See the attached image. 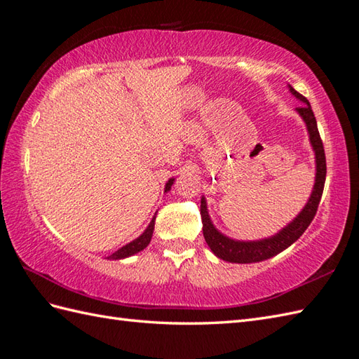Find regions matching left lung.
Here are the masks:
<instances>
[{
    "instance_id": "left-lung-1",
    "label": "left lung",
    "mask_w": 359,
    "mask_h": 359,
    "mask_svg": "<svg viewBox=\"0 0 359 359\" xmlns=\"http://www.w3.org/2000/svg\"><path fill=\"white\" fill-rule=\"evenodd\" d=\"M289 90L294 98L301 101V106L297 107L298 115L302 118V121L306 123L310 146H312L315 152V184L312 189L306 205L302 207V210L294 217L287 226L283 227L280 232L264 238V240L257 241H240L229 238L227 235L221 233L219 230L213 226L210 219L209 209H207L205 198H201V219H203V235L207 245L210 247V250L215 253V257H218L229 262H236V264H250V262H259L275 257V255L281 253L283 250L287 249L298 238L306 232L310 222L315 218V213L318 210V204L321 201L324 182H325V155L323 141L318 132L316 119L313 115V110L310 107V102L298 93L293 87L289 84Z\"/></svg>"
}]
</instances>
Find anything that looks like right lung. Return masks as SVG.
Listing matches in <instances>:
<instances>
[{
  "label": "right lung",
  "mask_w": 359,
  "mask_h": 359,
  "mask_svg": "<svg viewBox=\"0 0 359 359\" xmlns=\"http://www.w3.org/2000/svg\"><path fill=\"white\" fill-rule=\"evenodd\" d=\"M173 182H175V178H170L169 181L165 182L164 192H169V190H170V189H172V186H173ZM155 218H156V213L154 215V218H152V221H150V224L147 226V229H146L144 232H142V233L137 238V240L130 241L129 244L123 245L121 249H118V250H116V252H114L112 255H109L107 259H124V258H129V257H132V255H135V253H138V252H141V250H144L146 247L149 245L150 240H152L154 227H155Z\"/></svg>",
  "instance_id": "obj_1"
}]
</instances>
